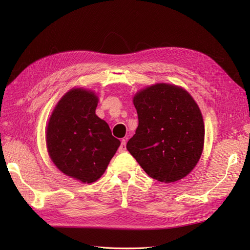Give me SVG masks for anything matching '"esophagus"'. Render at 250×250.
<instances>
[{"label": "esophagus", "instance_id": "esophagus-1", "mask_svg": "<svg viewBox=\"0 0 250 250\" xmlns=\"http://www.w3.org/2000/svg\"><path fill=\"white\" fill-rule=\"evenodd\" d=\"M125 151H126V141L122 140V141H121L119 152H125Z\"/></svg>", "mask_w": 250, "mask_h": 250}]
</instances>
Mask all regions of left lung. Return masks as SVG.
Wrapping results in <instances>:
<instances>
[{"instance_id":"left-lung-1","label":"left lung","mask_w":250,"mask_h":250,"mask_svg":"<svg viewBox=\"0 0 250 250\" xmlns=\"http://www.w3.org/2000/svg\"><path fill=\"white\" fill-rule=\"evenodd\" d=\"M139 126L126 148L150 177L174 183L187 176L202 153L203 119L185 89L158 83L133 98Z\"/></svg>"}]
</instances>
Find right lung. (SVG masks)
I'll use <instances>...</instances> for the list:
<instances>
[{
  "mask_svg": "<svg viewBox=\"0 0 250 250\" xmlns=\"http://www.w3.org/2000/svg\"><path fill=\"white\" fill-rule=\"evenodd\" d=\"M97 105L94 93L71 89L56 105L47 128L53 163L65 175L87 184L102 176L121 144L96 116Z\"/></svg>",
  "mask_w": 250,
  "mask_h": 250,
  "instance_id": "add662e5",
  "label": "right lung"
}]
</instances>
